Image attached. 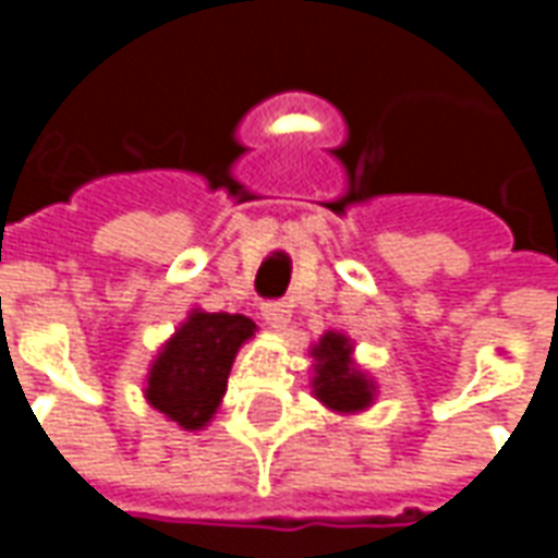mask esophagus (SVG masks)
I'll return each instance as SVG.
<instances>
[{
    "label": "esophagus",
    "instance_id": "esophagus-1",
    "mask_svg": "<svg viewBox=\"0 0 558 558\" xmlns=\"http://www.w3.org/2000/svg\"><path fill=\"white\" fill-rule=\"evenodd\" d=\"M290 302H266L263 304V319H266L268 328H275V331H280V328H287V323H290Z\"/></svg>",
    "mask_w": 558,
    "mask_h": 558
}]
</instances>
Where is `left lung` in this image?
Returning a JSON list of instances; mask_svg holds the SVG:
<instances>
[{"instance_id":"obj_1","label":"left lung","mask_w":558,"mask_h":558,"mask_svg":"<svg viewBox=\"0 0 558 558\" xmlns=\"http://www.w3.org/2000/svg\"><path fill=\"white\" fill-rule=\"evenodd\" d=\"M352 352H355V343L343 331H326L311 347L314 398L338 415H355V412L371 410L376 400L374 376L364 374L352 359Z\"/></svg>"}]
</instances>
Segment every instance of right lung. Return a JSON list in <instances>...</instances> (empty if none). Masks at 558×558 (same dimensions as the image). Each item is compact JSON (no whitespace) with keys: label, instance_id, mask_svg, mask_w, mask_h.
<instances>
[{"label":"right lung","instance_id":"right-lung-1","mask_svg":"<svg viewBox=\"0 0 558 558\" xmlns=\"http://www.w3.org/2000/svg\"><path fill=\"white\" fill-rule=\"evenodd\" d=\"M254 331V319L242 314L191 307L148 364L143 388L148 407L187 433L208 427L227 395L232 362Z\"/></svg>","mask_w":558,"mask_h":558}]
</instances>
